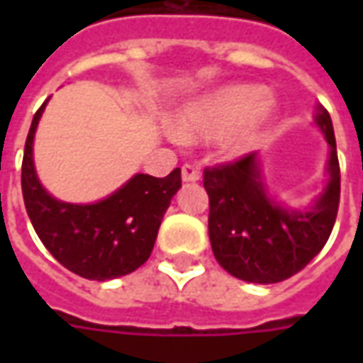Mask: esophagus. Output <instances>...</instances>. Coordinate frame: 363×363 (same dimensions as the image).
<instances>
[{
	"label": "esophagus",
	"instance_id": "34e87169",
	"mask_svg": "<svg viewBox=\"0 0 363 363\" xmlns=\"http://www.w3.org/2000/svg\"><path fill=\"white\" fill-rule=\"evenodd\" d=\"M182 181H184V182L200 181V171H198L196 167L184 165V167H182Z\"/></svg>",
	"mask_w": 363,
	"mask_h": 363
}]
</instances>
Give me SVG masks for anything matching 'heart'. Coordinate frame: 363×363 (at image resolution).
I'll list each match as a JSON object with an SVG mask.
<instances>
[{"instance_id": "b5f03b06", "label": "heart", "mask_w": 363, "mask_h": 363, "mask_svg": "<svg viewBox=\"0 0 363 363\" xmlns=\"http://www.w3.org/2000/svg\"><path fill=\"white\" fill-rule=\"evenodd\" d=\"M276 116V104L264 89L251 83H229L206 91L182 106L174 120L173 138L184 142L218 140L223 159L251 153Z\"/></svg>"}]
</instances>
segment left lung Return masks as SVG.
Listing matches in <instances>:
<instances>
[{"mask_svg":"<svg viewBox=\"0 0 363 363\" xmlns=\"http://www.w3.org/2000/svg\"><path fill=\"white\" fill-rule=\"evenodd\" d=\"M328 143L325 184L311 204H281L268 189L259 151L237 163L208 169V233L223 270L251 284L288 280L311 262L328 241L340 200V167L333 120L320 104L313 116Z\"/></svg>","mask_w":363,"mask_h":363,"instance_id":"1","label":"left lung"}]
</instances>
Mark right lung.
<instances>
[{"label":"right lung","mask_w":363,"mask_h":363,"mask_svg":"<svg viewBox=\"0 0 363 363\" xmlns=\"http://www.w3.org/2000/svg\"><path fill=\"white\" fill-rule=\"evenodd\" d=\"M48 101L33 118L21 173L25 208L36 235L62 267L82 278L106 281L134 272L153 251L163 216L181 189V169L165 179L135 173L91 204L54 198L35 167V134Z\"/></svg>","instance_id":"obj_1"}]
</instances>
